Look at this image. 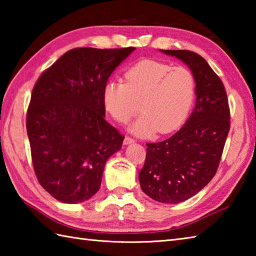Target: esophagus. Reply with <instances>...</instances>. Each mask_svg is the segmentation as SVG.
<instances>
[{"mask_svg":"<svg viewBox=\"0 0 256 256\" xmlns=\"http://www.w3.org/2000/svg\"><path fill=\"white\" fill-rule=\"evenodd\" d=\"M132 143H134V140L133 138H128V136H125V138L123 140V144L124 145H128V144H132Z\"/></svg>","mask_w":256,"mask_h":256,"instance_id":"34e87169","label":"esophagus"}]
</instances>
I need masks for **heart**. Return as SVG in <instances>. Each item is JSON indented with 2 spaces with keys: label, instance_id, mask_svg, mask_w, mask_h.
Here are the masks:
<instances>
[{
  "label": "heart",
  "instance_id": "heart-1",
  "mask_svg": "<svg viewBox=\"0 0 256 256\" xmlns=\"http://www.w3.org/2000/svg\"><path fill=\"white\" fill-rule=\"evenodd\" d=\"M194 94V78L187 68L143 60L125 72V84L108 81L102 100L106 110L118 123H126L140 108L143 113L128 130L146 138L156 131L166 134L180 126L192 106Z\"/></svg>",
  "mask_w": 256,
  "mask_h": 256
}]
</instances>
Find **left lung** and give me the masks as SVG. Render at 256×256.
<instances>
[{
    "mask_svg": "<svg viewBox=\"0 0 256 256\" xmlns=\"http://www.w3.org/2000/svg\"><path fill=\"white\" fill-rule=\"evenodd\" d=\"M160 52L176 57L192 70L196 106L172 138L146 144L138 180L152 199L179 204L198 194L216 175L230 130V110L224 86L204 58L190 50Z\"/></svg>",
    "mask_w": 256,
    "mask_h": 256,
    "instance_id": "left-lung-1",
    "label": "left lung"
}]
</instances>
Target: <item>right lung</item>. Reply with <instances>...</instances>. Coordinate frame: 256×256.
Wrapping results in <instances>:
<instances>
[{
    "instance_id": "add662e5",
    "label": "right lung",
    "mask_w": 256,
    "mask_h": 256,
    "mask_svg": "<svg viewBox=\"0 0 256 256\" xmlns=\"http://www.w3.org/2000/svg\"><path fill=\"white\" fill-rule=\"evenodd\" d=\"M135 47L67 52L38 78L26 130L38 182L64 204H79L100 189L108 157L124 136L106 120L102 91Z\"/></svg>"
}]
</instances>
